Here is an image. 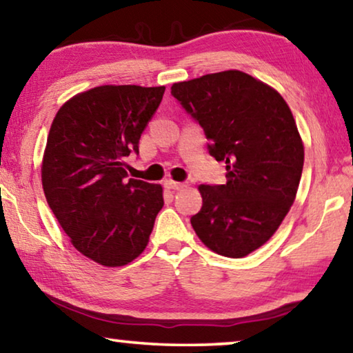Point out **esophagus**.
<instances>
[{
  "instance_id": "esophagus-1",
  "label": "esophagus",
  "mask_w": 353,
  "mask_h": 353,
  "mask_svg": "<svg viewBox=\"0 0 353 353\" xmlns=\"http://www.w3.org/2000/svg\"><path fill=\"white\" fill-rule=\"evenodd\" d=\"M165 187L170 188V190H182L183 187H187L183 182H176V181H166Z\"/></svg>"
}]
</instances>
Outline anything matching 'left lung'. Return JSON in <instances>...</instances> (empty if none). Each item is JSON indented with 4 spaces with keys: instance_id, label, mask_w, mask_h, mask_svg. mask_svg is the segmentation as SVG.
<instances>
[{
    "instance_id": "obj_1",
    "label": "left lung",
    "mask_w": 353,
    "mask_h": 353,
    "mask_svg": "<svg viewBox=\"0 0 353 353\" xmlns=\"http://www.w3.org/2000/svg\"><path fill=\"white\" fill-rule=\"evenodd\" d=\"M171 94L201 125L209 155L227 163V183L199 185L194 233L215 254L249 255L276 233L296 196L304 147L292 110L274 88L241 71L174 83Z\"/></svg>"
}]
</instances>
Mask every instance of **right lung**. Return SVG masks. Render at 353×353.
<instances>
[{
	"label": "right lung",
	"instance_id": "add662e5",
	"mask_svg": "<svg viewBox=\"0 0 353 353\" xmlns=\"http://www.w3.org/2000/svg\"><path fill=\"white\" fill-rule=\"evenodd\" d=\"M165 87L103 85L76 94L52 122L42 188L72 245L103 266L143 254L163 188L128 179L125 159L159 109Z\"/></svg>",
	"mask_w": 353,
	"mask_h": 353
}]
</instances>
